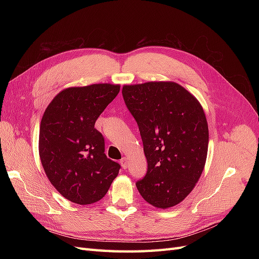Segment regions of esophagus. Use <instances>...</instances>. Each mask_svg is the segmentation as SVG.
Segmentation results:
<instances>
[{"mask_svg": "<svg viewBox=\"0 0 259 259\" xmlns=\"http://www.w3.org/2000/svg\"><path fill=\"white\" fill-rule=\"evenodd\" d=\"M120 163H121V166H122L124 169L127 167V159L125 158V156H124V158H122V159H121Z\"/></svg>", "mask_w": 259, "mask_h": 259, "instance_id": "esophagus-1", "label": "esophagus"}]
</instances>
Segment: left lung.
Segmentation results:
<instances>
[{"instance_id":"left-lung-1","label":"left lung","mask_w":259,"mask_h":259,"mask_svg":"<svg viewBox=\"0 0 259 259\" xmlns=\"http://www.w3.org/2000/svg\"><path fill=\"white\" fill-rule=\"evenodd\" d=\"M122 95L148 163L137 189L155 207L175 206L192 191L205 165L208 126L203 108L175 82L124 85Z\"/></svg>"}]
</instances>
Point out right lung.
Returning <instances> with one entry per match:
<instances>
[{
    "label": "right lung",
    "mask_w": 259,
    "mask_h": 259,
    "mask_svg": "<svg viewBox=\"0 0 259 259\" xmlns=\"http://www.w3.org/2000/svg\"><path fill=\"white\" fill-rule=\"evenodd\" d=\"M120 85L92 84L61 91L43 114L38 153L51 184L67 200L92 204L103 199L120 164L107 158L95 122Z\"/></svg>",
    "instance_id": "1"
}]
</instances>
